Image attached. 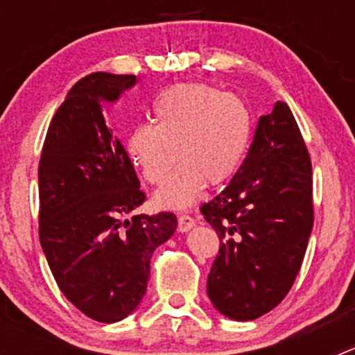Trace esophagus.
<instances>
[{"mask_svg":"<svg viewBox=\"0 0 355 355\" xmlns=\"http://www.w3.org/2000/svg\"><path fill=\"white\" fill-rule=\"evenodd\" d=\"M194 225V218L189 216V214H180V216H178V232H189Z\"/></svg>","mask_w":355,"mask_h":355,"instance_id":"esophagus-1","label":"esophagus"}]
</instances>
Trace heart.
<instances>
[{"instance_id": "heart-1", "label": "heart", "mask_w": 355, "mask_h": 355, "mask_svg": "<svg viewBox=\"0 0 355 355\" xmlns=\"http://www.w3.org/2000/svg\"><path fill=\"white\" fill-rule=\"evenodd\" d=\"M153 111L155 121L132 128L127 151L151 185L164 184L182 159L156 194L157 206L185 207L206 184L234 177L252 137V116L239 96L211 84H180L159 94Z\"/></svg>"}]
</instances>
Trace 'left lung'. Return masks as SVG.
Instances as JSON below:
<instances>
[{
  "label": "left lung",
  "mask_w": 355,
  "mask_h": 355,
  "mask_svg": "<svg viewBox=\"0 0 355 355\" xmlns=\"http://www.w3.org/2000/svg\"><path fill=\"white\" fill-rule=\"evenodd\" d=\"M200 213L220 237L207 275L213 306L237 321L275 309L299 275L314 223L311 157L287 103L259 118L244 163Z\"/></svg>",
  "instance_id": "left-lung-1"
}]
</instances>
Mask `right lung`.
Listing matches in <instances>:
<instances>
[{"label": "right lung", "mask_w": 355, "mask_h": 355, "mask_svg": "<svg viewBox=\"0 0 355 355\" xmlns=\"http://www.w3.org/2000/svg\"><path fill=\"white\" fill-rule=\"evenodd\" d=\"M135 82L105 71L80 78L53 116L39 161L41 247L63 295L99 323L139 306L153 252L177 228L168 211L135 214L146 194L103 114ZM127 214L135 216L123 220Z\"/></svg>", "instance_id": "right-lung-1"}]
</instances>
